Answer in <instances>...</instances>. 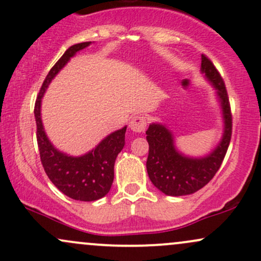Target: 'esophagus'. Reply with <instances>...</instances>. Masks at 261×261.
Here are the masks:
<instances>
[{
  "label": "esophagus",
  "mask_w": 261,
  "mask_h": 261,
  "mask_svg": "<svg viewBox=\"0 0 261 261\" xmlns=\"http://www.w3.org/2000/svg\"><path fill=\"white\" fill-rule=\"evenodd\" d=\"M130 127L135 133H143L147 127V120L143 115L134 116L130 121Z\"/></svg>",
  "instance_id": "obj_1"
}]
</instances>
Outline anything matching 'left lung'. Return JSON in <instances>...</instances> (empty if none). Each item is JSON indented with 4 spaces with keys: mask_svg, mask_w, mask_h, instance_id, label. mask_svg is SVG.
<instances>
[{
    "mask_svg": "<svg viewBox=\"0 0 261 261\" xmlns=\"http://www.w3.org/2000/svg\"><path fill=\"white\" fill-rule=\"evenodd\" d=\"M201 71L214 83L222 103L223 139L207 157L193 160L175 151L172 135L163 125H149L146 131V139L149 146L146 167L151 181L166 195H189L205 187L220 169L232 137V112L222 76L206 55L201 56Z\"/></svg>",
    "mask_w": 261,
    "mask_h": 261,
    "instance_id": "8db88e82",
    "label": "left lung"
}]
</instances>
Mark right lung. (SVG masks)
<instances>
[{"label": "right lung", "mask_w": 261, "mask_h": 261, "mask_svg": "<svg viewBox=\"0 0 261 261\" xmlns=\"http://www.w3.org/2000/svg\"><path fill=\"white\" fill-rule=\"evenodd\" d=\"M89 44L91 41L74 44L66 50L45 77L34 106L38 148L45 173L61 193L80 201H94L109 193L114 180L116 155L125 145L126 127L109 135L89 153L82 157H68L54 148L47 140L40 119V101L45 89L55 74L64 67L70 58Z\"/></svg>", "instance_id": "add662e5"}]
</instances>
